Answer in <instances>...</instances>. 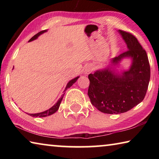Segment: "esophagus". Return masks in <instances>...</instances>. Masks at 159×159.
Returning <instances> with one entry per match:
<instances>
[{"mask_svg": "<svg viewBox=\"0 0 159 159\" xmlns=\"http://www.w3.org/2000/svg\"><path fill=\"white\" fill-rule=\"evenodd\" d=\"M92 71H93V67L91 66L90 65H88V66H87L85 67V73L86 74H90Z\"/></svg>", "mask_w": 159, "mask_h": 159, "instance_id": "esophagus-1", "label": "esophagus"}]
</instances>
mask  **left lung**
Returning a JSON list of instances; mask_svg holds the SVG:
<instances>
[{
  "label": "left lung",
  "instance_id": "left-lung-1",
  "mask_svg": "<svg viewBox=\"0 0 159 159\" xmlns=\"http://www.w3.org/2000/svg\"><path fill=\"white\" fill-rule=\"evenodd\" d=\"M118 32L127 45L128 51L88 76V95L91 103L104 114H121L138 105L144 98L150 80L146 51L133 35L121 30ZM128 58L131 60L130 66L121 69L120 63Z\"/></svg>",
  "mask_w": 159,
  "mask_h": 159
}]
</instances>
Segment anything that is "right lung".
I'll list each match as a JSON object with an SVG mask.
<instances>
[{"label": "right lung", "instance_id": "right-lung-1", "mask_svg": "<svg viewBox=\"0 0 159 159\" xmlns=\"http://www.w3.org/2000/svg\"><path fill=\"white\" fill-rule=\"evenodd\" d=\"M47 31H48V30H44V31H40L39 33H38L37 34H36V35H35V36H34L33 37H32L31 39L29 40V42H31V41H34V40H36L38 38H39V36H40L41 34H44V33H45V32H47ZM13 69H14V68H13ZM79 77H80L79 76H76V78H74V79H71V80H69V81L68 82V83H67L66 85L65 89H64V92H63L64 93L62 94V95H61V98L59 99L58 101L56 102V103L54 104V105L52 107H50L49 109H48V110H46V111H43V112L36 113V114H28V113H26V114H27L29 116H33V117H46V116H50V115H52L53 114H55V113L57 111L58 109H59V107H60V106L61 102V100H62L64 94H65V93H64V92H65V91L67 89H68V88H69L70 87H71V86L73 85L74 83H75V82H76V80H78V79H79Z\"/></svg>", "mask_w": 159, "mask_h": 159}]
</instances>
